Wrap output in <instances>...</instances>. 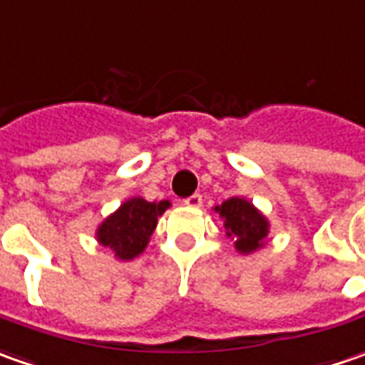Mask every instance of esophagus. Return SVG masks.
Here are the masks:
<instances>
[{
    "label": "esophagus",
    "mask_w": 365,
    "mask_h": 365,
    "mask_svg": "<svg viewBox=\"0 0 365 365\" xmlns=\"http://www.w3.org/2000/svg\"><path fill=\"white\" fill-rule=\"evenodd\" d=\"M202 202H203L202 193H193V195H190V197H185V200H183V203H185V205H190V207H200Z\"/></svg>",
    "instance_id": "esophagus-1"
}]
</instances>
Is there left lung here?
I'll return each instance as SVG.
<instances>
[{
  "label": "left lung",
  "instance_id": "8db88e82",
  "mask_svg": "<svg viewBox=\"0 0 365 365\" xmlns=\"http://www.w3.org/2000/svg\"><path fill=\"white\" fill-rule=\"evenodd\" d=\"M215 212H220V215L224 217L225 234L235 237V247L242 254L255 252L257 247L264 245L267 235V222L252 203L242 197H232L222 205H217Z\"/></svg>",
  "mask_w": 365,
  "mask_h": 365
}]
</instances>
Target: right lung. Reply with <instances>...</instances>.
<instances>
[{"mask_svg":"<svg viewBox=\"0 0 365 365\" xmlns=\"http://www.w3.org/2000/svg\"><path fill=\"white\" fill-rule=\"evenodd\" d=\"M170 207V202H145L141 197H131L99 225L98 240L115 252L120 259H131L143 252L150 242L158 217Z\"/></svg>","mask_w":365,"mask_h":365,"instance_id":"add662e5","label":"right lung"}]
</instances>
